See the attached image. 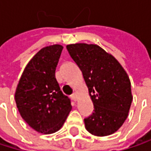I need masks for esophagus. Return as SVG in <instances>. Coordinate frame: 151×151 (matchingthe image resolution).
Returning a JSON list of instances; mask_svg holds the SVG:
<instances>
[{
  "label": "esophagus",
  "instance_id": "obj_1",
  "mask_svg": "<svg viewBox=\"0 0 151 151\" xmlns=\"http://www.w3.org/2000/svg\"><path fill=\"white\" fill-rule=\"evenodd\" d=\"M71 99H72L73 101H77V94H76V93H73V94H72V95H71Z\"/></svg>",
  "mask_w": 151,
  "mask_h": 151
}]
</instances>
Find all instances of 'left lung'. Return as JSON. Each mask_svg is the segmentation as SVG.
Returning <instances> with one entry per match:
<instances>
[{
    "label": "left lung",
    "mask_w": 151,
    "mask_h": 151,
    "mask_svg": "<svg viewBox=\"0 0 151 151\" xmlns=\"http://www.w3.org/2000/svg\"><path fill=\"white\" fill-rule=\"evenodd\" d=\"M66 49L82 72L94 107L84 119L86 130L97 136L114 134L126 121L133 100L126 71L97 45L73 44Z\"/></svg>",
    "instance_id": "left-lung-1"
}]
</instances>
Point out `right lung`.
<instances>
[{"mask_svg":"<svg viewBox=\"0 0 151 151\" xmlns=\"http://www.w3.org/2000/svg\"><path fill=\"white\" fill-rule=\"evenodd\" d=\"M63 46H46L28 63L20 78L15 100L22 118L39 133L52 134L65 123L72 105L64 95L55 72Z\"/></svg>","mask_w":151,"mask_h":151,"instance_id":"obj_1","label":"right lung"}]
</instances>
